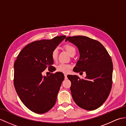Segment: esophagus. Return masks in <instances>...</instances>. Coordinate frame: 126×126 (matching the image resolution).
Masks as SVG:
<instances>
[{"label": "esophagus", "mask_w": 126, "mask_h": 126, "mask_svg": "<svg viewBox=\"0 0 126 126\" xmlns=\"http://www.w3.org/2000/svg\"><path fill=\"white\" fill-rule=\"evenodd\" d=\"M64 77H65V79H67V74H64Z\"/></svg>", "instance_id": "esophagus-1"}]
</instances>
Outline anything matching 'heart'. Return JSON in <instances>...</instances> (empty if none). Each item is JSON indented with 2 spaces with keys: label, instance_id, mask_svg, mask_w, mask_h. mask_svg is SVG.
Masks as SVG:
<instances>
[{
  "label": "heart",
  "instance_id": "obj_1",
  "mask_svg": "<svg viewBox=\"0 0 126 126\" xmlns=\"http://www.w3.org/2000/svg\"><path fill=\"white\" fill-rule=\"evenodd\" d=\"M64 48L65 50L67 51V52L69 55H71L74 52H75L76 50L75 47L72 46L71 45L66 44L64 46ZM57 55H58V50L57 49H55L52 51L51 53V58L53 61H56L57 58ZM71 68V65L69 64H65V63H60L56 66V69L58 71L62 72L63 73H67L70 71V69Z\"/></svg>",
  "mask_w": 126,
  "mask_h": 126
}]
</instances>
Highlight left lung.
Returning a JSON list of instances; mask_svg holds the SVG:
<instances>
[{
  "mask_svg": "<svg viewBox=\"0 0 126 126\" xmlns=\"http://www.w3.org/2000/svg\"><path fill=\"white\" fill-rule=\"evenodd\" d=\"M67 41L76 45L79 52L73 71L86 73V77L82 79L76 75L67 76L71 83L72 97L79 107L95 110L102 105L110 92L113 69L111 58L103 45L96 40L77 36L66 37Z\"/></svg>",
  "mask_w": 126,
  "mask_h": 126,
  "instance_id": "1",
  "label": "left lung"
}]
</instances>
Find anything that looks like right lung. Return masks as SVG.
Here are the masks:
<instances>
[{
  "mask_svg": "<svg viewBox=\"0 0 126 126\" xmlns=\"http://www.w3.org/2000/svg\"><path fill=\"white\" fill-rule=\"evenodd\" d=\"M65 38V36H60L29 44L15 61L16 91L24 104L34 113H45L55 104L64 76L57 72L45 76L42 75V72L53 67L51 53Z\"/></svg>",
  "mask_w": 126,
  "mask_h": 126,
  "instance_id": "1",
  "label": "right lung"
}]
</instances>
